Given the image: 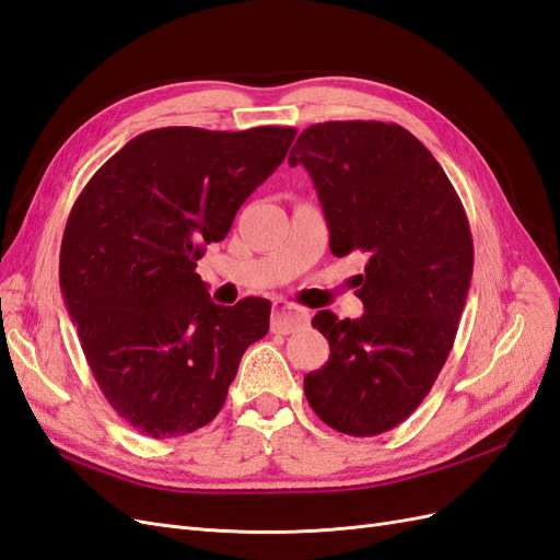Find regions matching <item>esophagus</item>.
Instances as JSON below:
<instances>
[{
  "instance_id": "1",
  "label": "esophagus",
  "mask_w": 560,
  "mask_h": 560,
  "mask_svg": "<svg viewBox=\"0 0 560 560\" xmlns=\"http://www.w3.org/2000/svg\"><path fill=\"white\" fill-rule=\"evenodd\" d=\"M311 322V315L306 311H301L292 306L290 301L276 299L273 301V317H270V329L276 334H294L296 329L306 327Z\"/></svg>"
}]
</instances>
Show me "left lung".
Wrapping results in <instances>:
<instances>
[{"instance_id":"left-lung-1","label":"left lung","mask_w":560,"mask_h":560,"mask_svg":"<svg viewBox=\"0 0 560 560\" xmlns=\"http://www.w3.org/2000/svg\"><path fill=\"white\" fill-rule=\"evenodd\" d=\"M308 171L336 257L366 254L358 319L313 317L327 364L303 378L329 428L374 436L425 399L455 341L474 245L463 202L420 140L381 121H327L299 135L290 165Z\"/></svg>"}]
</instances>
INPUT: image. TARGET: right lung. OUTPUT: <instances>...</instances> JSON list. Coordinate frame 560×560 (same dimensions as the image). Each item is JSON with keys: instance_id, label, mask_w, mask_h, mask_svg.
<instances>
[{"instance_id": "right-lung-1", "label": "right lung", "mask_w": 560, "mask_h": 560, "mask_svg": "<svg viewBox=\"0 0 560 560\" xmlns=\"http://www.w3.org/2000/svg\"><path fill=\"white\" fill-rule=\"evenodd\" d=\"M296 130L189 126L132 138L83 186L60 247V287L93 376L126 422L154 439L219 413L270 301L217 306L196 261L226 238Z\"/></svg>"}]
</instances>
